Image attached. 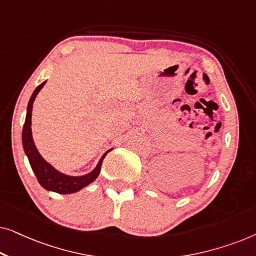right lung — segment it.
<instances>
[{
    "label": "right lung",
    "mask_w": 256,
    "mask_h": 256,
    "mask_svg": "<svg viewBox=\"0 0 256 256\" xmlns=\"http://www.w3.org/2000/svg\"><path fill=\"white\" fill-rule=\"evenodd\" d=\"M45 82H42L40 85L34 90L32 96H31L29 100V104H28L26 122H24L22 132L23 149L28 160H29L31 169H32L38 182H40V184L45 188V190L57 192V194H74V192L80 191L82 188L87 186V185H90L92 182L96 180V177L99 176L100 174L102 160L104 158V156L107 155V152H110V150L104 154L102 157H101L99 160V163L96 164V166L94 168L92 171H90V172L86 174H82V176H71V174H62L43 158V156H42L40 152H38L36 144H34V142L32 132H31V116H32L34 101L36 99L37 94L40 93V90L43 88Z\"/></svg>",
    "instance_id": "add662e5"
}]
</instances>
